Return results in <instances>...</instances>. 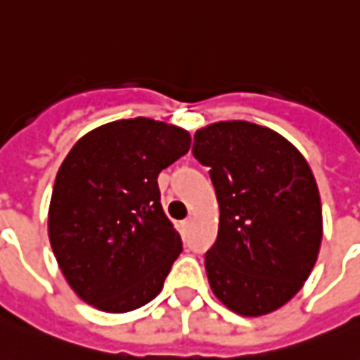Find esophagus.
Returning <instances> with one entry per match:
<instances>
[{"instance_id": "obj_1", "label": "esophagus", "mask_w": 360, "mask_h": 360, "mask_svg": "<svg viewBox=\"0 0 360 360\" xmlns=\"http://www.w3.org/2000/svg\"><path fill=\"white\" fill-rule=\"evenodd\" d=\"M190 227H192V217H188V219L182 221V231H190Z\"/></svg>"}]
</instances>
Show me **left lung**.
<instances>
[{"label":"left lung","mask_w":360,"mask_h":360,"mask_svg":"<svg viewBox=\"0 0 360 360\" xmlns=\"http://www.w3.org/2000/svg\"><path fill=\"white\" fill-rule=\"evenodd\" d=\"M210 168L219 229L205 252L213 294L235 314L284 306L308 280L321 243L316 178L298 148L272 129L221 121L194 135Z\"/></svg>","instance_id":"1"}]
</instances>
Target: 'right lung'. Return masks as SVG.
I'll return each mask as SVG.
<instances>
[{"label": "right lung", "mask_w": 360, "mask_h": 360, "mask_svg": "<svg viewBox=\"0 0 360 360\" xmlns=\"http://www.w3.org/2000/svg\"><path fill=\"white\" fill-rule=\"evenodd\" d=\"M184 129L147 117L94 129L64 158L49 213L52 251L72 290L123 314L155 298L182 252L156 178L190 148Z\"/></svg>", "instance_id": "right-lung-1"}]
</instances>
